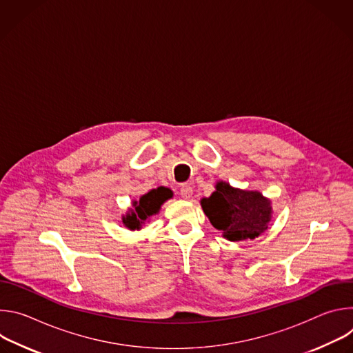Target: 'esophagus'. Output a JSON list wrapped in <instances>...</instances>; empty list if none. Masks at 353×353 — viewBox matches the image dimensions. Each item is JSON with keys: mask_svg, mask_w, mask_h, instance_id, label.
<instances>
[{"mask_svg": "<svg viewBox=\"0 0 353 353\" xmlns=\"http://www.w3.org/2000/svg\"><path fill=\"white\" fill-rule=\"evenodd\" d=\"M180 194L181 196H184L185 199H190L192 196V187L188 184H183L180 188Z\"/></svg>", "mask_w": 353, "mask_h": 353, "instance_id": "esophagus-1", "label": "esophagus"}]
</instances>
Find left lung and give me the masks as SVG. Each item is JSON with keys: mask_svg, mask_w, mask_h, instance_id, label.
I'll use <instances>...</instances> for the list:
<instances>
[{"mask_svg": "<svg viewBox=\"0 0 353 353\" xmlns=\"http://www.w3.org/2000/svg\"><path fill=\"white\" fill-rule=\"evenodd\" d=\"M201 207L211 225L229 241L259 237L272 219V203L256 190H241L219 180L215 191L201 199Z\"/></svg>", "mask_w": 353, "mask_h": 353, "instance_id": "1", "label": "left lung"}]
</instances>
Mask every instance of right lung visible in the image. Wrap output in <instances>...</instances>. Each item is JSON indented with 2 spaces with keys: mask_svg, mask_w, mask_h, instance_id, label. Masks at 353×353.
<instances>
[{
  "mask_svg": "<svg viewBox=\"0 0 353 353\" xmlns=\"http://www.w3.org/2000/svg\"><path fill=\"white\" fill-rule=\"evenodd\" d=\"M173 196V191L168 187H158L132 201L131 208L121 215V222L128 230H141L145 222L150 221L154 215L159 214L162 205Z\"/></svg>",
  "mask_w": 353,
  "mask_h": 353,
  "instance_id": "obj_1",
  "label": "right lung"
}]
</instances>
